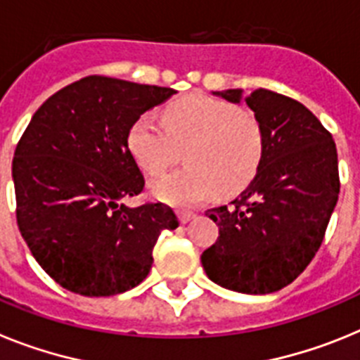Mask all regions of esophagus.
<instances>
[{"instance_id":"1","label":"esophagus","mask_w":360,"mask_h":360,"mask_svg":"<svg viewBox=\"0 0 360 360\" xmlns=\"http://www.w3.org/2000/svg\"><path fill=\"white\" fill-rule=\"evenodd\" d=\"M177 215H179V221L181 223H188V221H192L193 217H195V214L193 212H188V210H179L177 212Z\"/></svg>"}]
</instances>
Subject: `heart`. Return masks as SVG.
I'll use <instances>...</instances> for the list:
<instances>
[{
    "label": "heart",
    "mask_w": 360,
    "mask_h": 360,
    "mask_svg": "<svg viewBox=\"0 0 360 360\" xmlns=\"http://www.w3.org/2000/svg\"><path fill=\"white\" fill-rule=\"evenodd\" d=\"M162 121L141 114L128 128V150L137 165L159 176L188 146V167L152 183V193L174 206H198L219 192L245 190L261 168L264 130L254 114L208 94H188L170 103Z\"/></svg>",
    "instance_id": "b5f03b06"
}]
</instances>
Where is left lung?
I'll list each match as a JSON object with an SVG mask.
<instances>
[{
	"mask_svg": "<svg viewBox=\"0 0 360 360\" xmlns=\"http://www.w3.org/2000/svg\"><path fill=\"white\" fill-rule=\"evenodd\" d=\"M239 103L243 90L215 92ZM264 130L257 176L230 206L206 212L219 237L201 255L214 283L240 293L288 286L315 257L339 199L335 141L302 103L257 89L245 96Z\"/></svg>",
	"mask_w": 360,
	"mask_h": 360,
	"instance_id": "8db88e82",
	"label": "left lung"
}]
</instances>
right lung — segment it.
Here are the masks:
<instances>
[{
  "label": "right lung",
  "instance_id": "right-lung-1",
  "mask_svg": "<svg viewBox=\"0 0 360 360\" xmlns=\"http://www.w3.org/2000/svg\"><path fill=\"white\" fill-rule=\"evenodd\" d=\"M174 94L86 76L50 96L25 128L12 159L15 219L34 259L63 288L85 297L134 288L152 268L159 233L179 226L162 202L121 205L145 188L128 128Z\"/></svg>",
  "mask_w": 360,
  "mask_h": 360
}]
</instances>
